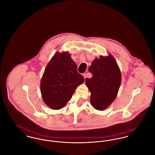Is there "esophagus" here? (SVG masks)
I'll return each instance as SVG.
<instances>
[{"instance_id":"obj_1","label":"esophagus","mask_w":155,"mask_h":155,"mask_svg":"<svg viewBox=\"0 0 155 155\" xmlns=\"http://www.w3.org/2000/svg\"><path fill=\"white\" fill-rule=\"evenodd\" d=\"M82 75H83V77H84V79H85V78H86V77H87V74H86V73H83Z\"/></svg>"}]
</instances>
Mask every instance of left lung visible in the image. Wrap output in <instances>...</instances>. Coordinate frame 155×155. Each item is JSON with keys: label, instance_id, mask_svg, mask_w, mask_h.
Returning <instances> with one entry per match:
<instances>
[{"label": "left lung", "instance_id": "8db88e82", "mask_svg": "<svg viewBox=\"0 0 155 155\" xmlns=\"http://www.w3.org/2000/svg\"><path fill=\"white\" fill-rule=\"evenodd\" d=\"M92 74L85 84L91 93L90 102L96 110L106 109L116 99L121 81V74L113 56H101L95 58L89 67Z\"/></svg>", "mask_w": 155, "mask_h": 155}]
</instances>
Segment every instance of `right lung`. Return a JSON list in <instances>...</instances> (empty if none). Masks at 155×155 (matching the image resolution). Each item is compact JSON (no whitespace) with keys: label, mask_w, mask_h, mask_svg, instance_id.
I'll return each mask as SVG.
<instances>
[{"label":"right lung","mask_w":155,"mask_h":155,"mask_svg":"<svg viewBox=\"0 0 155 155\" xmlns=\"http://www.w3.org/2000/svg\"><path fill=\"white\" fill-rule=\"evenodd\" d=\"M84 81L71 54L67 52H56L46 67L41 81L43 101L51 109H60Z\"/></svg>","instance_id":"right-lung-1"}]
</instances>
